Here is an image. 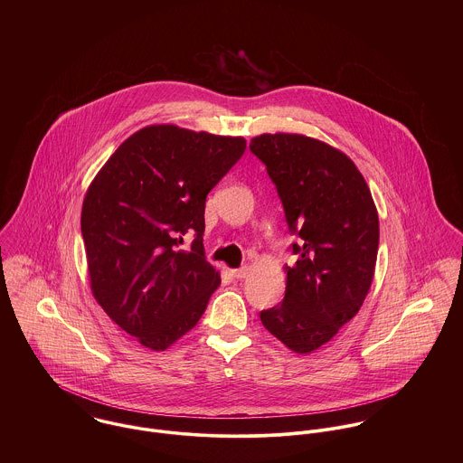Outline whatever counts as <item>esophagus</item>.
Returning a JSON list of instances; mask_svg holds the SVG:
<instances>
[{"label": "esophagus", "mask_w": 463, "mask_h": 463, "mask_svg": "<svg viewBox=\"0 0 463 463\" xmlns=\"http://www.w3.org/2000/svg\"><path fill=\"white\" fill-rule=\"evenodd\" d=\"M230 272H232V276H233V278H237V279H242V278H246V276L250 274V267L233 269V270H230Z\"/></svg>", "instance_id": "1"}]
</instances>
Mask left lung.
I'll use <instances>...</instances> for the list:
<instances>
[{
  "label": "left lung",
  "instance_id": "left-lung-1",
  "mask_svg": "<svg viewBox=\"0 0 463 463\" xmlns=\"http://www.w3.org/2000/svg\"><path fill=\"white\" fill-rule=\"evenodd\" d=\"M250 149L265 164L298 242L285 265L279 305L262 310L265 330L299 354L330 342L360 310L374 276L378 210L353 160L298 133H264Z\"/></svg>",
  "mask_w": 463,
  "mask_h": 463
}]
</instances>
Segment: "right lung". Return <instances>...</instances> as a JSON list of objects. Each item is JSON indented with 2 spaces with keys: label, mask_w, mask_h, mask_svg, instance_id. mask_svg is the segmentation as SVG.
I'll return each instance as SVG.
<instances>
[{
  "label": "right lung",
  "mask_w": 463,
  "mask_h": 463,
  "mask_svg": "<svg viewBox=\"0 0 463 463\" xmlns=\"http://www.w3.org/2000/svg\"><path fill=\"white\" fill-rule=\"evenodd\" d=\"M242 137L146 127L92 180L81 206L90 288L107 316L153 351L198 325L221 283L203 248L204 201L244 155ZM194 232L191 250H182Z\"/></svg>",
  "instance_id": "right-lung-1"
}]
</instances>
